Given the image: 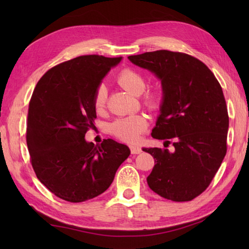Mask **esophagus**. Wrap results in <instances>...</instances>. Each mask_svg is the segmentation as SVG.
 Segmentation results:
<instances>
[{"label":"esophagus","mask_w":249,"mask_h":249,"mask_svg":"<svg viewBox=\"0 0 249 249\" xmlns=\"http://www.w3.org/2000/svg\"><path fill=\"white\" fill-rule=\"evenodd\" d=\"M130 151H131V153H133V154H140V153L142 152L141 147L139 145H131Z\"/></svg>","instance_id":"obj_1"}]
</instances>
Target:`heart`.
<instances>
[{
    "mask_svg": "<svg viewBox=\"0 0 249 249\" xmlns=\"http://www.w3.org/2000/svg\"><path fill=\"white\" fill-rule=\"evenodd\" d=\"M116 81L126 91L133 95H140L146 87V77L141 71L134 68H125L116 76ZM162 96L160 89H152L142 96V103L150 110L160 107ZM93 106L96 112H103L107 106V89L104 84H99L93 97ZM147 126L144 115L135 114L126 118L118 119L111 124V133L124 141H137Z\"/></svg>",
    "mask_w": 249,
    "mask_h": 249,
    "instance_id": "1",
    "label": "heart"
}]
</instances>
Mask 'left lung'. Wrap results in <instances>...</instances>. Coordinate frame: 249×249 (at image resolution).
I'll list each match as a JSON object with an SVG mask.
<instances>
[{
	"label": "left lung",
	"mask_w": 249,
	"mask_h": 249,
	"mask_svg": "<svg viewBox=\"0 0 249 249\" xmlns=\"http://www.w3.org/2000/svg\"><path fill=\"white\" fill-rule=\"evenodd\" d=\"M128 59L161 80L163 102L152 137L173 146L143 149L155 160L149 187L168 200L192 201L209 187L227 153L223 89L203 62L183 52L157 50Z\"/></svg>",
	"instance_id": "1"
}]
</instances>
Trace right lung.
I'll use <instances>...</instances> for the list:
<instances>
[{
	"mask_svg": "<svg viewBox=\"0 0 249 249\" xmlns=\"http://www.w3.org/2000/svg\"><path fill=\"white\" fill-rule=\"evenodd\" d=\"M122 57L81 55L50 68L32 94L26 120V144L37 178L56 197L83 202L113 182L130 154L125 144L84 139L94 127L95 91Z\"/></svg>",
	"mask_w": 249,
	"mask_h": 249,
	"instance_id": "obj_1",
	"label": "right lung"
}]
</instances>
